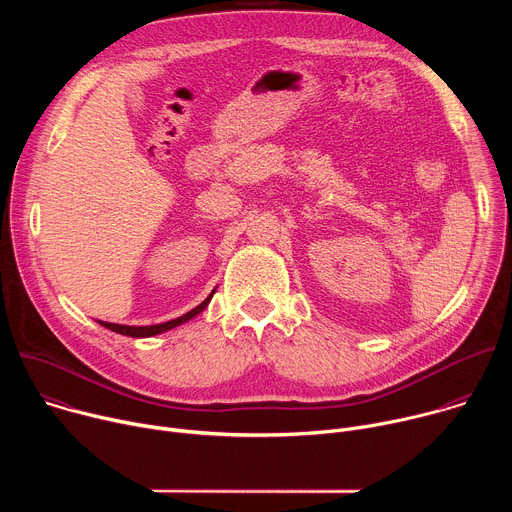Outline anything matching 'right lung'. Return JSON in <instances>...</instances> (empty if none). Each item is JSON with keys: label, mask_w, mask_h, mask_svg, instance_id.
Returning <instances> with one entry per match:
<instances>
[{"label": "right lung", "mask_w": 512, "mask_h": 512, "mask_svg": "<svg viewBox=\"0 0 512 512\" xmlns=\"http://www.w3.org/2000/svg\"><path fill=\"white\" fill-rule=\"evenodd\" d=\"M214 291H216V289H212V294H214ZM212 294H210V296H208L200 306H196L194 310H190L188 314H184V316H180V318H176V320L164 322V324H154V326H125V324H113V322H103V320H99V324H101V326H105V328H109V330H113V332H117V334L131 336V338H148V336H156V334H162V332H166V330H172V328H176V326H180V324H184V322L192 320L196 314H200V312L210 304Z\"/></svg>", "instance_id": "add662e5"}]
</instances>
